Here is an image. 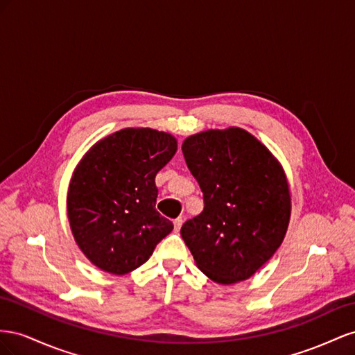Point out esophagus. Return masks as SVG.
Listing matches in <instances>:
<instances>
[{
  "instance_id": "obj_1",
  "label": "esophagus",
  "mask_w": 355,
  "mask_h": 355,
  "mask_svg": "<svg viewBox=\"0 0 355 355\" xmlns=\"http://www.w3.org/2000/svg\"><path fill=\"white\" fill-rule=\"evenodd\" d=\"M183 218H181V217H178V218H175L174 220V229H175V232H178L180 229H181V226H183Z\"/></svg>"
}]
</instances>
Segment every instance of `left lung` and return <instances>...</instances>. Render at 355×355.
<instances>
[{
	"label": "left lung",
	"instance_id": "8db88e82",
	"mask_svg": "<svg viewBox=\"0 0 355 355\" xmlns=\"http://www.w3.org/2000/svg\"><path fill=\"white\" fill-rule=\"evenodd\" d=\"M183 155L204 211L181 227L198 268L218 284L248 279L275 254L290 220L284 171L244 129L189 137Z\"/></svg>",
	"mask_w": 355,
	"mask_h": 355
}]
</instances>
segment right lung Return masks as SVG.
Instances as JSON below:
<instances>
[{
    "instance_id": "add662e5",
    "label": "right lung",
    "mask_w": 355,
    "mask_h": 355,
    "mask_svg": "<svg viewBox=\"0 0 355 355\" xmlns=\"http://www.w3.org/2000/svg\"><path fill=\"white\" fill-rule=\"evenodd\" d=\"M175 151L169 134L123 129L101 139L80 162L68 190V218L95 266L125 275L174 229L156 211L155 177Z\"/></svg>"
}]
</instances>
